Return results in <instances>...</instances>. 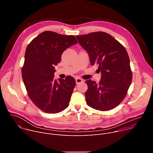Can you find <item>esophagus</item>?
<instances>
[{"mask_svg": "<svg viewBox=\"0 0 153 153\" xmlns=\"http://www.w3.org/2000/svg\"><path fill=\"white\" fill-rule=\"evenodd\" d=\"M83 82V80H82V79L80 78H77L76 79V84H79L80 83H82Z\"/></svg>", "mask_w": 153, "mask_h": 153, "instance_id": "obj_1", "label": "esophagus"}]
</instances>
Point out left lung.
Returning <instances> with one entry per match:
<instances>
[{"mask_svg":"<svg viewBox=\"0 0 153 153\" xmlns=\"http://www.w3.org/2000/svg\"><path fill=\"white\" fill-rule=\"evenodd\" d=\"M79 44L88 54L90 64L97 65L101 73L99 83L87 80L86 103L99 111L118 106L126 95L132 81V71L126 50L113 36L94 32L76 36Z\"/></svg>","mask_w":153,"mask_h":153,"instance_id":"1","label":"left lung"}]
</instances>
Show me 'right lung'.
Wrapping results in <instances>:
<instances>
[{"instance_id":"add662e5","label":"right lung","mask_w":153,"mask_h":153,"mask_svg":"<svg viewBox=\"0 0 153 153\" xmlns=\"http://www.w3.org/2000/svg\"><path fill=\"white\" fill-rule=\"evenodd\" d=\"M76 43L74 36L47 31L26 49L22 76L29 97L43 112L58 113L69 105L76 80L70 76L54 79V66L60 62L63 52Z\"/></svg>"}]
</instances>
